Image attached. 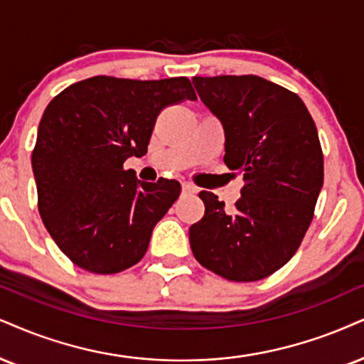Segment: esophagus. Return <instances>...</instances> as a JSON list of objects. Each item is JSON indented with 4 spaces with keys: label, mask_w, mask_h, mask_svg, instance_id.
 <instances>
[{
    "label": "esophagus",
    "mask_w": 364,
    "mask_h": 364,
    "mask_svg": "<svg viewBox=\"0 0 364 364\" xmlns=\"http://www.w3.org/2000/svg\"><path fill=\"white\" fill-rule=\"evenodd\" d=\"M182 191L187 192V194H196V192L199 189H197L196 186H192V183H189V182H183L182 183Z\"/></svg>",
    "instance_id": "1"
}]
</instances>
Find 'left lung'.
<instances>
[{"label":"left lung","instance_id":"obj_1","mask_svg":"<svg viewBox=\"0 0 364 364\" xmlns=\"http://www.w3.org/2000/svg\"><path fill=\"white\" fill-rule=\"evenodd\" d=\"M221 121L224 164L245 172L235 208L203 191L205 213L189 240L197 262L232 282L275 273L299 250L324 182L316 123L304 101L258 75L192 79Z\"/></svg>","mask_w":364,"mask_h":364}]
</instances>
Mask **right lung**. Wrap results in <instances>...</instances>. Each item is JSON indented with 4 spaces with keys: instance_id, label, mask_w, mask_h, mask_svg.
I'll list each match as a JSON object with an SVG mask.
<instances>
[{
    "instance_id": "1",
    "label": "right lung",
    "mask_w": 364,
    "mask_h": 364,
    "mask_svg": "<svg viewBox=\"0 0 364 364\" xmlns=\"http://www.w3.org/2000/svg\"><path fill=\"white\" fill-rule=\"evenodd\" d=\"M196 100L191 80H80L45 107L31 154L38 210L58 248L92 273H118L146 253L155 224L181 196L172 178L124 170L146 154L165 106Z\"/></svg>"
}]
</instances>
